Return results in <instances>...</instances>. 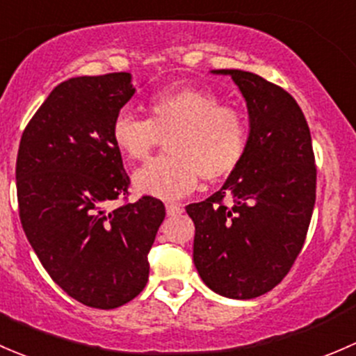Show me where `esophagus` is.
<instances>
[{
	"mask_svg": "<svg viewBox=\"0 0 356 356\" xmlns=\"http://www.w3.org/2000/svg\"><path fill=\"white\" fill-rule=\"evenodd\" d=\"M166 212L168 216H178L183 212V205L181 204H173V202H168L166 204Z\"/></svg>",
	"mask_w": 356,
	"mask_h": 356,
	"instance_id": "esophagus-1",
	"label": "esophagus"
}]
</instances>
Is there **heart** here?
Returning a JSON list of instances; mask_svg holds the SVG:
<instances>
[{
    "mask_svg": "<svg viewBox=\"0 0 356 356\" xmlns=\"http://www.w3.org/2000/svg\"><path fill=\"white\" fill-rule=\"evenodd\" d=\"M149 118L122 109L111 124L118 151L144 161L166 140V156L149 161L134 175L138 192L178 199L192 192L197 179L229 175L247 151L248 124L243 113L222 104L218 94L200 87H175L149 99Z\"/></svg>",
    "mask_w": 356,
    "mask_h": 356,
    "instance_id": "heart-1",
    "label": "heart"
}]
</instances>
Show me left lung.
I'll list each match as a JSON object with an SVG mask.
<instances>
[{
	"label": "left lung",
	"mask_w": 356,
	"mask_h": 356,
	"mask_svg": "<svg viewBox=\"0 0 356 356\" xmlns=\"http://www.w3.org/2000/svg\"><path fill=\"white\" fill-rule=\"evenodd\" d=\"M214 73L232 75L240 87L250 134L222 188L186 205L195 225L193 262L212 291L248 300L277 286L298 257L312 219L317 168L309 124L291 94L243 70Z\"/></svg>",
	"instance_id": "1"
}]
</instances>
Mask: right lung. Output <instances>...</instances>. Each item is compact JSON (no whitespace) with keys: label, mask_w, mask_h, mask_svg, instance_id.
Here are the masks:
<instances>
[{"label":"right lung","mask_w":356,"mask_h":356,"mask_svg":"<svg viewBox=\"0 0 356 356\" xmlns=\"http://www.w3.org/2000/svg\"><path fill=\"white\" fill-rule=\"evenodd\" d=\"M127 72L61 82L25 127L17 156L22 228L51 280L76 302L116 309L149 280L161 200L128 199L130 177L111 124L134 96Z\"/></svg>","instance_id":"1"}]
</instances>
